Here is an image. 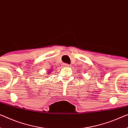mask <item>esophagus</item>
<instances>
[{
    "instance_id": "obj_1",
    "label": "esophagus",
    "mask_w": 128,
    "mask_h": 128,
    "mask_svg": "<svg viewBox=\"0 0 128 128\" xmlns=\"http://www.w3.org/2000/svg\"><path fill=\"white\" fill-rule=\"evenodd\" d=\"M64 66H70V64H64Z\"/></svg>"
}]
</instances>
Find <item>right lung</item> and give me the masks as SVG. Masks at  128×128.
Masks as SVG:
<instances>
[{"label":"right lung","instance_id":"obj_1","mask_svg":"<svg viewBox=\"0 0 128 128\" xmlns=\"http://www.w3.org/2000/svg\"><path fill=\"white\" fill-rule=\"evenodd\" d=\"M50 71H52V70H50Z\"/></svg>","mask_w":128,"mask_h":128}]
</instances>
